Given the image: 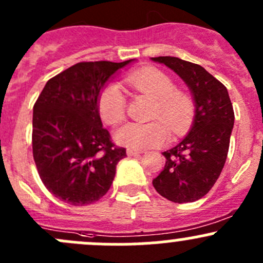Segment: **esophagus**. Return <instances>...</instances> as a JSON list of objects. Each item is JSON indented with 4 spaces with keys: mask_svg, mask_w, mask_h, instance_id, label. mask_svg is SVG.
I'll return each instance as SVG.
<instances>
[{
    "mask_svg": "<svg viewBox=\"0 0 263 263\" xmlns=\"http://www.w3.org/2000/svg\"><path fill=\"white\" fill-rule=\"evenodd\" d=\"M141 151H139V150H132V148H128V150H127V155L128 156H139V155H141Z\"/></svg>",
    "mask_w": 263,
    "mask_h": 263,
    "instance_id": "obj_1",
    "label": "esophagus"
}]
</instances>
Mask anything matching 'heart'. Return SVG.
Here are the masks:
<instances>
[{"instance_id":"heart-1","label":"heart","mask_w":263,"mask_h":263,"mask_svg":"<svg viewBox=\"0 0 263 263\" xmlns=\"http://www.w3.org/2000/svg\"><path fill=\"white\" fill-rule=\"evenodd\" d=\"M126 81L132 89L154 99L151 119H161L176 135L185 132L192 124L195 102L188 94L176 90L174 81L163 71L141 68L129 73ZM126 108V97L118 85L109 84L102 90L98 98V112L105 123L110 126L121 123ZM162 122L127 123L115 132V140L117 144L132 150L160 146L168 140V129Z\"/></svg>"}]
</instances>
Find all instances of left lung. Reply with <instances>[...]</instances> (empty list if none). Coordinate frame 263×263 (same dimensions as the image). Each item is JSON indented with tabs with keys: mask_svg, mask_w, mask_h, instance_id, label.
I'll return each instance as SVG.
<instances>
[{
	"mask_svg": "<svg viewBox=\"0 0 263 263\" xmlns=\"http://www.w3.org/2000/svg\"><path fill=\"white\" fill-rule=\"evenodd\" d=\"M151 60L165 65L185 82L196 107L187 136L161 153L165 166L153 185L172 202H193L213 188L224 168L234 126L232 102L227 87L202 66L171 55Z\"/></svg>",
	"mask_w": 263,
	"mask_h": 263,
	"instance_id": "8db88e82",
	"label": "left lung"
}]
</instances>
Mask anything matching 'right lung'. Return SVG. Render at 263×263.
<instances>
[{
  "label": "right lung",
  "mask_w": 263,
  "mask_h": 263,
  "mask_svg": "<svg viewBox=\"0 0 263 263\" xmlns=\"http://www.w3.org/2000/svg\"><path fill=\"white\" fill-rule=\"evenodd\" d=\"M134 61L76 63L47 81L34 104V161L47 190L63 202H97L112 185L126 148L116 146L103 127L98 98Z\"/></svg>",
  "instance_id": "obj_1"
}]
</instances>
